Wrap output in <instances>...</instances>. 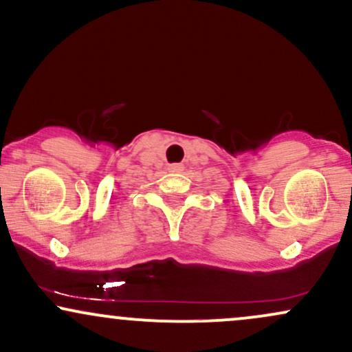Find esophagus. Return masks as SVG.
Instances as JSON below:
<instances>
[{
	"mask_svg": "<svg viewBox=\"0 0 352 352\" xmlns=\"http://www.w3.org/2000/svg\"><path fill=\"white\" fill-rule=\"evenodd\" d=\"M168 170H170V172H182V170H184V165H180V164H172L170 167H168Z\"/></svg>",
	"mask_w": 352,
	"mask_h": 352,
	"instance_id": "34e87169",
	"label": "esophagus"
}]
</instances>
